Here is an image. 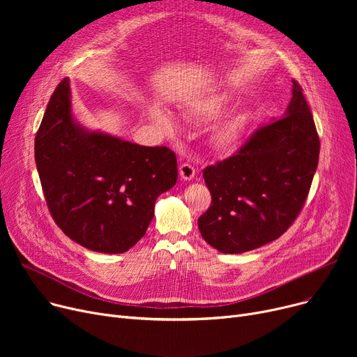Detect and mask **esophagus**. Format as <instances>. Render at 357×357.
Wrapping results in <instances>:
<instances>
[{
	"label": "esophagus",
	"mask_w": 357,
	"mask_h": 357,
	"mask_svg": "<svg viewBox=\"0 0 357 357\" xmlns=\"http://www.w3.org/2000/svg\"><path fill=\"white\" fill-rule=\"evenodd\" d=\"M179 176L182 181H192L195 178V169L190 163H182L179 166Z\"/></svg>",
	"instance_id": "1"
}]
</instances>
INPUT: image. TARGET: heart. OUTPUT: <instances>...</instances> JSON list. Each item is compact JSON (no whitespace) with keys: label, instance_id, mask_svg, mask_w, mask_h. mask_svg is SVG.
Instances as JSON below:
<instances>
[{"label":"heart","instance_id":"1","mask_svg":"<svg viewBox=\"0 0 357 357\" xmlns=\"http://www.w3.org/2000/svg\"><path fill=\"white\" fill-rule=\"evenodd\" d=\"M230 102V97L226 93L221 96H214L210 98L197 100L192 102L190 108V114L197 120H210L218 117L221 112L226 109L227 104ZM152 117L155 121L167 133H174L176 131V120L175 117L165 108H153ZM249 116L246 112H236L217 123L213 128L211 140L214 146L220 150H230L238 144L243 137V133L248 127Z\"/></svg>","mask_w":357,"mask_h":357}]
</instances>
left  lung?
<instances>
[{"mask_svg":"<svg viewBox=\"0 0 357 357\" xmlns=\"http://www.w3.org/2000/svg\"><path fill=\"white\" fill-rule=\"evenodd\" d=\"M320 140L295 81L282 119L261 127L238 153L207 166L213 201L198 218L202 238L221 253L255 250L282 236L307 199Z\"/></svg>","mask_w":357,"mask_h":357,"instance_id":"obj_1","label":"left lung"}]
</instances>
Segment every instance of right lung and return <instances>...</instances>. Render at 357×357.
Here are the masks:
<instances>
[{
	"instance_id": "right-lung-1",
	"label": "right lung",
	"mask_w": 357,
	"mask_h": 357,
	"mask_svg": "<svg viewBox=\"0 0 357 357\" xmlns=\"http://www.w3.org/2000/svg\"><path fill=\"white\" fill-rule=\"evenodd\" d=\"M49 210L62 231L100 253H124L144 236L158 197L175 186L176 156L82 126L65 78L47 104L34 142Z\"/></svg>"
}]
</instances>
